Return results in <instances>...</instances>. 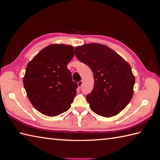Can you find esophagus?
Wrapping results in <instances>:
<instances>
[{
	"mask_svg": "<svg viewBox=\"0 0 160 160\" xmlns=\"http://www.w3.org/2000/svg\"><path fill=\"white\" fill-rule=\"evenodd\" d=\"M77 85H78V88H79V89H81V87H82V85H83V81H79L78 83H77Z\"/></svg>",
	"mask_w": 160,
	"mask_h": 160,
	"instance_id": "esophagus-1",
	"label": "esophagus"
}]
</instances>
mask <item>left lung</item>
<instances>
[{
  "mask_svg": "<svg viewBox=\"0 0 160 160\" xmlns=\"http://www.w3.org/2000/svg\"><path fill=\"white\" fill-rule=\"evenodd\" d=\"M75 55L93 73V89L86 96L91 109L106 118L118 114L133 97L135 77L129 64L109 47L98 43L77 47Z\"/></svg>",
  "mask_w": 160,
  "mask_h": 160,
  "instance_id": "8db88e82",
  "label": "left lung"
}]
</instances>
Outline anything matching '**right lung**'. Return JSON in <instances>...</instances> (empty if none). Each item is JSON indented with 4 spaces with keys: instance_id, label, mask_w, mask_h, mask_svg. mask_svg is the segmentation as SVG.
<instances>
[{
    "instance_id": "add662e5",
    "label": "right lung",
    "mask_w": 160,
    "mask_h": 160,
    "mask_svg": "<svg viewBox=\"0 0 160 160\" xmlns=\"http://www.w3.org/2000/svg\"><path fill=\"white\" fill-rule=\"evenodd\" d=\"M73 56V47L51 45L27 66L23 84L27 97L34 108L45 115L54 117L70 108L78 88L67 69Z\"/></svg>"
}]
</instances>
